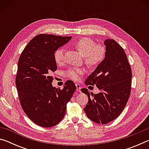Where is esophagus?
Wrapping results in <instances>:
<instances>
[{
	"label": "esophagus",
	"instance_id": "esophagus-1",
	"mask_svg": "<svg viewBox=\"0 0 149 149\" xmlns=\"http://www.w3.org/2000/svg\"><path fill=\"white\" fill-rule=\"evenodd\" d=\"M75 86H76L77 91V92H80L81 91V85L79 84H75Z\"/></svg>",
	"mask_w": 149,
	"mask_h": 149
}]
</instances>
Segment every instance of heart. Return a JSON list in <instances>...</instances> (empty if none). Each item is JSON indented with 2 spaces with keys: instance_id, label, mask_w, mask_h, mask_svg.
Returning a JSON list of instances; mask_svg holds the SVG:
<instances>
[{
  "instance_id": "b5f03b06",
  "label": "heart",
  "mask_w": 149,
  "mask_h": 149,
  "mask_svg": "<svg viewBox=\"0 0 149 149\" xmlns=\"http://www.w3.org/2000/svg\"><path fill=\"white\" fill-rule=\"evenodd\" d=\"M74 47L85 58L86 64L90 66H95L102 61L105 55V49L101 45H96L95 41L87 37H82L74 44ZM64 49L60 48L54 53V59L57 64L64 62ZM85 70L82 68H71L65 72V75L70 79L78 81L80 75L84 74Z\"/></svg>"
}]
</instances>
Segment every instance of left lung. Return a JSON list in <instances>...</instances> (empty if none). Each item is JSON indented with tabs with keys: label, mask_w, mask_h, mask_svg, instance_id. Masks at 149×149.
Here are the masks:
<instances>
[{
	"label": "left lung",
	"mask_w": 149,
	"mask_h": 149,
	"mask_svg": "<svg viewBox=\"0 0 149 149\" xmlns=\"http://www.w3.org/2000/svg\"><path fill=\"white\" fill-rule=\"evenodd\" d=\"M105 58L85 80L87 85H96L97 94L81 89L88 97L84 108L87 116L102 124L120 115L129 99L132 87V68L123 48L114 39H106Z\"/></svg>",
	"instance_id": "left-lung-1"
}]
</instances>
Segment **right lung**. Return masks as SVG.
<instances>
[{"mask_svg": "<svg viewBox=\"0 0 149 149\" xmlns=\"http://www.w3.org/2000/svg\"><path fill=\"white\" fill-rule=\"evenodd\" d=\"M72 37L39 34L22 51L17 64L16 85L22 109L35 124L50 127L64 116L68 102L76 90L67 81L63 89L52 87L50 73L57 70L54 53Z\"/></svg>", "mask_w": 149, "mask_h": 149, "instance_id": "1", "label": "right lung"}]
</instances>
